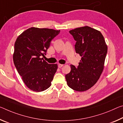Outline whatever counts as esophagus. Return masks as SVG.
<instances>
[{"label": "esophagus", "mask_w": 123, "mask_h": 123, "mask_svg": "<svg viewBox=\"0 0 123 123\" xmlns=\"http://www.w3.org/2000/svg\"><path fill=\"white\" fill-rule=\"evenodd\" d=\"M63 65H62V64H58V68H61L62 67H63Z\"/></svg>", "instance_id": "34e87169"}]
</instances>
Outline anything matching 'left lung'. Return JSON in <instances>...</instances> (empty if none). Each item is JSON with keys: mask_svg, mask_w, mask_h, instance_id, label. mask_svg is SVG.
Listing matches in <instances>:
<instances>
[{"mask_svg": "<svg viewBox=\"0 0 123 123\" xmlns=\"http://www.w3.org/2000/svg\"><path fill=\"white\" fill-rule=\"evenodd\" d=\"M76 41L75 52L81 57L79 66L71 65V71L65 75L68 86L77 91H84L93 86L104 68L107 46L100 31L88 26L69 31Z\"/></svg>", "mask_w": 123, "mask_h": 123, "instance_id": "left-lung-1", "label": "left lung"}]
</instances>
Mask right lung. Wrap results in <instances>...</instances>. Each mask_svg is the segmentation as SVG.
<instances>
[{
	"label": "right lung",
	"mask_w": 123,
	"mask_h": 123,
	"mask_svg": "<svg viewBox=\"0 0 123 123\" xmlns=\"http://www.w3.org/2000/svg\"><path fill=\"white\" fill-rule=\"evenodd\" d=\"M60 31L31 27L17 37L14 45L13 63L29 89L40 92L51 84L57 64H49L42 56L46 55L51 40Z\"/></svg>",
	"instance_id": "right-lung-1"
}]
</instances>
